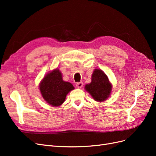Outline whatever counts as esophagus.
<instances>
[{
  "instance_id": "esophagus-1",
  "label": "esophagus",
  "mask_w": 156,
  "mask_h": 156,
  "mask_svg": "<svg viewBox=\"0 0 156 156\" xmlns=\"http://www.w3.org/2000/svg\"><path fill=\"white\" fill-rule=\"evenodd\" d=\"M76 86H77V88H82V87H83V82H79V83H77V84H76Z\"/></svg>"
}]
</instances>
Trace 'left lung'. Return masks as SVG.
<instances>
[{"mask_svg": "<svg viewBox=\"0 0 156 156\" xmlns=\"http://www.w3.org/2000/svg\"><path fill=\"white\" fill-rule=\"evenodd\" d=\"M84 88L94 100L101 102L109 97L112 85L106 74L101 69H96L92 75L91 83L86 84Z\"/></svg>", "mask_w": 156, "mask_h": 156, "instance_id": "obj_1", "label": "left lung"}]
</instances>
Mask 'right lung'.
Instances as JSON below:
<instances>
[{"label": "right lung", "instance_id": "right-lung-1", "mask_svg": "<svg viewBox=\"0 0 156 156\" xmlns=\"http://www.w3.org/2000/svg\"><path fill=\"white\" fill-rule=\"evenodd\" d=\"M39 87L44 100L53 107L62 105L67 94L75 88L72 84L63 81L62 73L58 69L47 74Z\"/></svg>", "mask_w": 156, "mask_h": 156}]
</instances>
